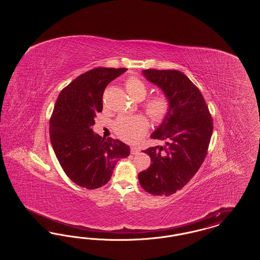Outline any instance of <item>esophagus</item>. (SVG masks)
I'll return each instance as SVG.
<instances>
[{"mask_svg": "<svg viewBox=\"0 0 260 260\" xmlns=\"http://www.w3.org/2000/svg\"><path fill=\"white\" fill-rule=\"evenodd\" d=\"M139 152H140V150H139V148H137V147H132L131 148V153L133 155H137Z\"/></svg>", "mask_w": 260, "mask_h": 260, "instance_id": "1", "label": "esophagus"}]
</instances>
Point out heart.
I'll return each mask as SVG.
<instances>
[{"mask_svg": "<svg viewBox=\"0 0 260 260\" xmlns=\"http://www.w3.org/2000/svg\"><path fill=\"white\" fill-rule=\"evenodd\" d=\"M125 89L132 99L141 100L146 95L145 84L132 77L125 82ZM171 108V102L165 94H157L149 99L144 103V109L149 117L156 123H160L166 119ZM114 129L117 136L124 141L136 142L144 136L148 129V122L144 116L136 115L134 117L119 118L114 124Z\"/></svg>", "mask_w": 260, "mask_h": 260, "instance_id": "b5f03b06", "label": "heart"}]
</instances>
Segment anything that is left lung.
Listing matches in <instances>:
<instances>
[{
	"label": "left lung",
	"instance_id": "obj_1",
	"mask_svg": "<svg viewBox=\"0 0 260 260\" xmlns=\"http://www.w3.org/2000/svg\"><path fill=\"white\" fill-rule=\"evenodd\" d=\"M145 79L161 88L171 108L151 135L164 146L143 151L151 166L138 173L141 187L150 194L170 196L183 188L206 158L213 126L206 101L190 79L177 70H143Z\"/></svg>",
	"mask_w": 260,
	"mask_h": 260
}]
</instances>
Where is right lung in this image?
<instances>
[{
  "mask_svg": "<svg viewBox=\"0 0 260 260\" xmlns=\"http://www.w3.org/2000/svg\"><path fill=\"white\" fill-rule=\"evenodd\" d=\"M125 68H95L77 77L59 93L50 122V142L66 175L77 185L96 189L105 185L121 158L131 154L119 139L93 133L96 114L102 111L107 85Z\"/></svg>",
  "mask_w": 260,
  "mask_h": 260,
  "instance_id": "add662e5",
  "label": "right lung"
}]
</instances>
